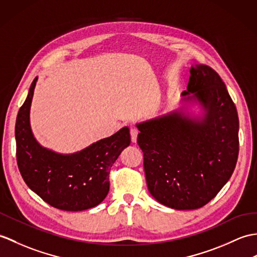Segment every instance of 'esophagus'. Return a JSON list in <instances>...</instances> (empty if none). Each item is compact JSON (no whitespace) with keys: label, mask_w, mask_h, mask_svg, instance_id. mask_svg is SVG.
<instances>
[{"label":"esophagus","mask_w":257,"mask_h":257,"mask_svg":"<svg viewBox=\"0 0 257 257\" xmlns=\"http://www.w3.org/2000/svg\"><path fill=\"white\" fill-rule=\"evenodd\" d=\"M139 131L137 128H131L130 130V136H131V142L136 143L137 142V137H138Z\"/></svg>","instance_id":"34e87169"}]
</instances>
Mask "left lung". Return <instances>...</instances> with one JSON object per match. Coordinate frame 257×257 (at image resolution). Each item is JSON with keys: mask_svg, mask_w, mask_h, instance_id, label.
<instances>
[{"mask_svg": "<svg viewBox=\"0 0 257 257\" xmlns=\"http://www.w3.org/2000/svg\"><path fill=\"white\" fill-rule=\"evenodd\" d=\"M178 107L136 123L150 194L176 210L208 204L228 183L238 156V117L216 71L190 67Z\"/></svg>", "mask_w": 257, "mask_h": 257, "instance_id": "8db88e82", "label": "left lung"}]
</instances>
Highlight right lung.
Listing matches in <instances>:
<instances>
[{
    "instance_id": "obj_1",
    "label": "right lung",
    "mask_w": 257,
    "mask_h": 257,
    "mask_svg": "<svg viewBox=\"0 0 257 257\" xmlns=\"http://www.w3.org/2000/svg\"><path fill=\"white\" fill-rule=\"evenodd\" d=\"M37 81L38 76L16 118V157L22 177L34 193L58 209L82 211L97 206L109 192L112 164L130 145L129 127L74 153H59L43 147L31 126V106Z\"/></svg>"
}]
</instances>
